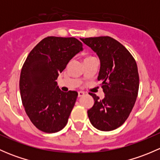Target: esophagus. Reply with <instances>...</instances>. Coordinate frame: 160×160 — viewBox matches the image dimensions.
I'll return each instance as SVG.
<instances>
[{"label":"esophagus","instance_id":"1","mask_svg":"<svg viewBox=\"0 0 160 160\" xmlns=\"http://www.w3.org/2000/svg\"><path fill=\"white\" fill-rule=\"evenodd\" d=\"M84 94H85V93L83 91H79L78 92V97H79V98H80V97H83Z\"/></svg>","mask_w":160,"mask_h":160}]
</instances>
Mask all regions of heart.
Returning a JSON list of instances; mask_svg holds the SVG:
<instances>
[{
  "instance_id": "obj_1",
  "label": "heart",
  "mask_w": 160,
  "mask_h": 160,
  "mask_svg": "<svg viewBox=\"0 0 160 160\" xmlns=\"http://www.w3.org/2000/svg\"><path fill=\"white\" fill-rule=\"evenodd\" d=\"M88 58H89V57H88ZM86 59H87V58H86Z\"/></svg>"
}]
</instances>
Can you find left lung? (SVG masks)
<instances>
[{"label": "left lung", "instance_id": "obj_1", "mask_svg": "<svg viewBox=\"0 0 160 160\" xmlns=\"http://www.w3.org/2000/svg\"><path fill=\"white\" fill-rule=\"evenodd\" d=\"M97 53L101 67L98 80L102 81L104 99L89 93L94 100L88 111L97 129L108 132L126 121L135 105L139 87L138 67L133 56L117 40L109 36L80 38Z\"/></svg>", "mask_w": 160, "mask_h": 160}]
</instances>
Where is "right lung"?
Listing matches in <instances>:
<instances>
[{"label":"right lung","mask_w":160,"mask_h":160,"mask_svg":"<svg viewBox=\"0 0 160 160\" xmlns=\"http://www.w3.org/2000/svg\"><path fill=\"white\" fill-rule=\"evenodd\" d=\"M73 37L49 36L30 52L22 67L19 81L25 112L38 129L54 133L68 122L77 98V91H62L56 81L70 59L83 50Z\"/></svg>","instance_id":"obj_1"}]
</instances>
